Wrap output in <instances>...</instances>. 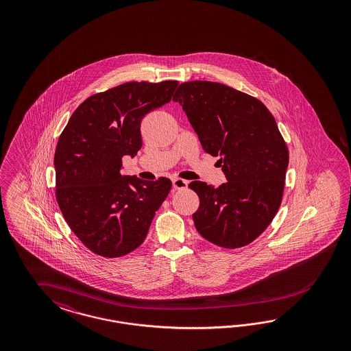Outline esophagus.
<instances>
[{
	"mask_svg": "<svg viewBox=\"0 0 351 351\" xmlns=\"http://www.w3.org/2000/svg\"><path fill=\"white\" fill-rule=\"evenodd\" d=\"M172 186L176 191L186 189L188 188V181L182 180V179H179V178H175V179H172Z\"/></svg>",
	"mask_w": 351,
	"mask_h": 351,
	"instance_id": "esophagus-1",
	"label": "esophagus"
}]
</instances>
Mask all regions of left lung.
Listing matches in <instances>:
<instances>
[{"label":"left lung","instance_id":"left-lung-1","mask_svg":"<svg viewBox=\"0 0 351 351\" xmlns=\"http://www.w3.org/2000/svg\"><path fill=\"white\" fill-rule=\"evenodd\" d=\"M206 153L219 157L226 182L191 181L199 197L193 213L204 239L223 248L243 247L274 219L285 189L288 149L276 118L260 100L229 86L191 81L173 95Z\"/></svg>","mask_w":351,"mask_h":351}]
</instances>
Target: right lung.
Instances as JSON below:
<instances>
[{
    "label": "right lung",
    "mask_w": 351,
    "mask_h": 351,
    "mask_svg": "<svg viewBox=\"0 0 351 351\" xmlns=\"http://www.w3.org/2000/svg\"><path fill=\"white\" fill-rule=\"evenodd\" d=\"M178 81L128 82L87 97L69 118L53 157L65 221L96 255L119 257L141 245L170 179L121 175L122 158L143 145L141 119L169 103Z\"/></svg>",
    "instance_id": "obj_1"
}]
</instances>
